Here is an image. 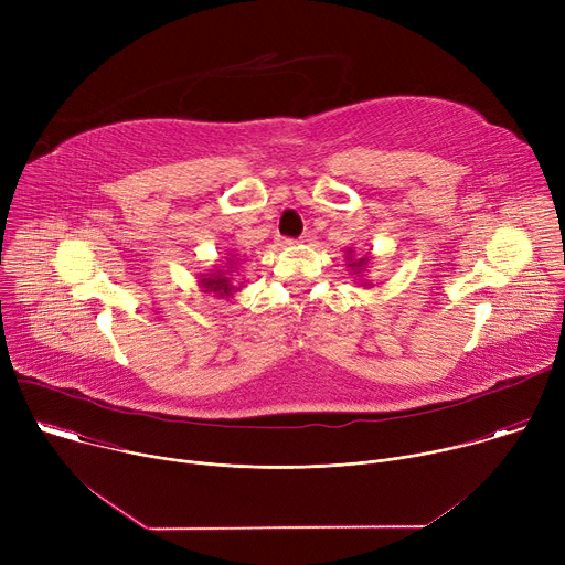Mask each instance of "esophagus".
<instances>
[{"label":"esophagus","mask_w":565,"mask_h":565,"mask_svg":"<svg viewBox=\"0 0 565 565\" xmlns=\"http://www.w3.org/2000/svg\"><path fill=\"white\" fill-rule=\"evenodd\" d=\"M279 241L284 246H292L295 244V238H290V236H279Z\"/></svg>","instance_id":"1"}]
</instances>
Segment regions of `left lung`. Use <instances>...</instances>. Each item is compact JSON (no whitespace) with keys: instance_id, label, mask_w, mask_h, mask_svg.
Returning <instances> with one entry per match:
<instances>
[{"instance_id":"obj_1","label":"left lung","mask_w":565,"mask_h":565,"mask_svg":"<svg viewBox=\"0 0 565 565\" xmlns=\"http://www.w3.org/2000/svg\"><path fill=\"white\" fill-rule=\"evenodd\" d=\"M349 259H351V255H349ZM366 264H369V255H366V257H362V259H355V262H351L349 266H351V268H355L358 273H362Z\"/></svg>"}]
</instances>
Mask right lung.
<instances>
[{
  "label": "right lung",
  "instance_id": "1",
  "mask_svg": "<svg viewBox=\"0 0 565 565\" xmlns=\"http://www.w3.org/2000/svg\"><path fill=\"white\" fill-rule=\"evenodd\" d=\"M227 262L234 264V259H227ZM201 277H203V279H201V286L205 288V292H216L218 297H227V295H232L234 290H238L236 286L230 284V277H225L223 270L212 273V275H201Z\"/></svg>",
  "mask_w": 565,
  "mask_h": 565
}]
</instances>
